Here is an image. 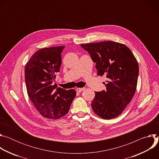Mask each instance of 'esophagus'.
<instances>
[{"label":"esophagus","instance_id":"34e87169","mask_svg":"<svg viewBox=\"0 0 159 159\" xmlns=\"http://www.w3.org/2000/svg\"><path fill=\"white\" fill-rule=\"evenodd\" d=\"M84 89L85 88H77L76 90H77V92H78V93H81L82 91H83V90H84Z\"/></svg>","mask_w":159,"mask_h":159}]
</instances>
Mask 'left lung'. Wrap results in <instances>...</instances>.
<instances>
[{
	"label": "left lung",
	"instance_id": "8db88e82",
	"mask_svg": "<svg viewBox=\"0 0 159 159\" xmlns=\"http://www.w3.org/2000/svg\"><path fill=\"white\" fill-rule=\"evenodd\" d=\"M96 63L98 75H105L106 90L95 92L93 110L101 118L111 120L121 115L137 89L138 61L126 45L111 41L81 44Z\"/></svg>",
	"mask_w": 159,
	"mask_h": 159
}]
</instances>
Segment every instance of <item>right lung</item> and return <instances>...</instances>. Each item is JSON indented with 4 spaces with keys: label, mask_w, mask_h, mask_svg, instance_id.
Wrapping results in <instances>:
<instances>
[{
    "label": "right lung",
    "mask_w": 159,
    "mask_h": 159,
    "mask_svg": "<svg viewBox=\"0 0 159 159\" xmlns=\"http://www.w3.org/2000/svg\"><path fill=\"white\" fill-rule=\"evenodd\" d=\"M65 47L41 48L27 62L25 76L29 98L44 118L57 120L66 115L76 96L74 89L65 90L53 82L60 72L61 53Z\"/></svg>",
    "instance_id": "right-lung-1"
}]
</instances>
